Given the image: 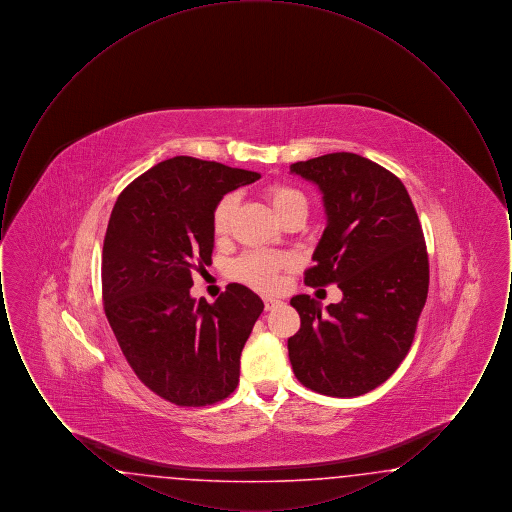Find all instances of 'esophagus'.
Wrapping results in <instances>:
<instances>
[{"label":"esophagus","instance_id":"esophagus-1","mask_svg":"<svg viewBox=\"0 0 512 512\" xmlns=\"http://www.w3.org/2000/svg\"><path fill=\"white\" fill-rule=\"evenodd\" d=\"M263 303H265V309L270 311V309H274V307L280 303V299H278V297H272V295H265V297H263Z\"/></svg>","mask_w":512,"mask_h":512}]
</instances>
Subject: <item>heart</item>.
Segmentation results:
<instances>
[{
	"label": "heart",
	"instance_id": "heart-1",
	"mask_svg": "<svg viewBox=\"0 0 512 512\" xmlns=\"http://www.w3.org/2000/svg\"><path fill=\"white\" fill-rule=\"evenodd\" d=\"M267 199L272 211L280 220L290 217L293 213H307V207H309L307 197L297 188L286 186V184L270 186L267 190ZM236 205H238V197L234 194L224 195L217 203L213 211V230L217 236L228 234ZM288 267H290V257L286 255H276L267 251H249L234 263L232 272L238 280L253 286L255 290L270 292L278 286L280 272Z\"/></svg>",
	"mask_w": 512,
	"mask_h": 512
}]
</instances>
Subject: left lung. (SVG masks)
<instances>
[{
    "mask_svg": "<svg viewBox=\"0 0 512 512\" xmlns=\"http://www.w3.org/2000/svg\"><path fill=\"white\" fill-rule=\"evenodd\" d=\"M322 192L326 228L307 286L338 284L326 309L292 297L301 328L288 340L295 378L309 390L357 397L384 384L407 357L428 297V253L403 182L357 153H328L290 167Z\"/></svg>",
    "mask_w": 512,
    "mask_h": 512,
    "instance_id": "1",
    "label": "left lung"
}]
</instances>
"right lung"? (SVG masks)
Returning a JSON list of instances; mask_svg holds the SVG:
<instances>
[{
	"label": "right lung",
	"mask_w": 512,
	"mask_h": 512,
	"mask_svg": "<svg viewBox=\"0 0 512 512\" xmlns=\"http://www.w3.org/2000/svg\"><path fill=\"white\" fill-rule=\"evenodd\" d=\"M259 172L172 157L122 190L101 257L105 317L122 355L149 390L180 407L226 399L265 305L242 284L215 303L190 295L192 270L211 265L213 211Z\"/></svg>",
	"instance_id": "obj_1"
}]
</instances>
